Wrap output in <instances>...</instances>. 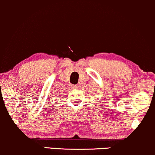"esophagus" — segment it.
Masks as SVG:
<instances>
[{
  "mask_svg": "<svg viewBox=\"0 0 155 155\" xmlns=\"http://www.w3.org/2000/svg\"><path fill=\"white\" fill-rule=\"evenodd\" d=\"M71 87L72 88H74V89H77V88H79V85H71Z\"/></svg>",
  "mask_w": 155,
  "mask_h": 155,
  "instance_id": "esophagus-1",
  "label": "esophagus"
}]
</instances>
